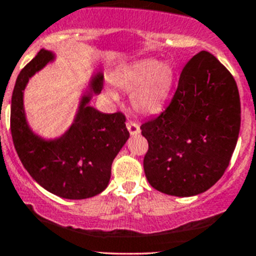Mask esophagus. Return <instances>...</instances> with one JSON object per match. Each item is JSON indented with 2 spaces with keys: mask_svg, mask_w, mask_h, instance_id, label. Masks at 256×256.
Segmentation results:
<instances>
[{
  "mask_svg": "<svg viewBox=\"0 0 256 256\" xmlns=\"http://www.w3.org/2000/svg\"><path fill=\"white\" fill-rule=\"evenodd\" d=\"M126 128H128V130H130V133L132 136H137L141 132L138 124L134 123V122H126Z\"/></svg>",
  "mask_w": 256,
  "mask_h": 256,
  "instance_id": "34e87169",
  "label": "esophagus"
}]
</instances>
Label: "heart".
Listing matches in <instances>:
<instances>
[{
    "instance_id": "obj_1",
    "label": "heart",
    "mask_w": 256,
    "mask_h": 256,
    "mask_svg": "<svg viewBox=\"0 0 256 256\" xmlns=\"http://www.w3.org/2000/svg\"><path fill=\"white\" fill-rule=\"evenodd\" d=\"M112 82L124 91H133V108L142 114L160 112L168 100L174 82V69L169 62L152 58L123 66L112 76ZM115 98V94L108 92Z\"/></svg>"
}]
</instances>
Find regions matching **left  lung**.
<instances>
[{"label":"left lung","instance_id":"obj_1","mask_svg":"<svg viewBox=\"0 0 256 256\" xmlns=\"http://www.w3.org/2000/svg\"><path fill=\"white\" fill-rule=\"evenodd\" d=\"M240 126L234 76L216 56L200 51L183 68L170 104L141 126L148 142L144 159L148 183L178 198L209 190L230 165Z\"/></svg>","mask_w":256,"mask_h":256}]
</instances>
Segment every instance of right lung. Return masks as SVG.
<instances>
[{"label": "right lung", "instance_id": "right-lung-1", "mask_svg": "<svg viewBox=\"0 0 256 256\" xmlns=\"http://www.w3.org/2000/svg\"><path fill=\"white\" fill-rule=\"evenodd\" d=\"M54 60L55 55L42 48L18 76L11 98L14 146L24 168L44 190L69 200L94 198L108 187L112 162L130 138L126 116L90 106L92 96L101 94L104 87L102 74L97 72L66 132L54 140L36 134L26 120L24 90L29 79Z\"/></svg>", "mask_w": 256, "mask_h": 256}]
</instances>
